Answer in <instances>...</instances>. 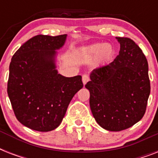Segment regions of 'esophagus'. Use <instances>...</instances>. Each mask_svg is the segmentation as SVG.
I'll list each match as a JSON object with an SVG mask.
<instances>
[{
  "label": "esophagus",
  "instance_id": "1",
  "mask_svg": "<svg viewBox=\"0 0 158 158\" xmlns=\"http://www.w3.org/2000/svg\"><path fill=\"white\" fill-rule=\"evenodd\" d=\"M89 80V77L88 74H83L82 76V81H83V84H86Z\"/></svg>",
  "mask_w": 158,
  "mask_h": 158
}]
</instances>
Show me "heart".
I'll list each match as a JSON object with an SVG mask.
<instances>
[{"mask_svg": "<svg viewBox=\"0 0 158 158\" xmlns=\"http://www.w3.org/2000/svg\"><path fill=\"white\" fill-rule=\"evenodd\" d=\"M114 55V48L110 44L96 43L90 46L84 51L83 56L87 60H93L95 57L99 62L110 60Z\"/></svg>", "mask_w": 158, "mask_h": 158, "instance_id": "obj_1", "label": "heart"}]
</instances>
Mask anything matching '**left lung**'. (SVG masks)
I'll return each mask as SVG.
<instances>
[{
	"label": "left lung",
	"mask_w": 158,
	"mask_h": 158,
	"mask_svg": "<svg viewBox=\"0 0 158 158\" xmlns=\"http://www.w3.org/2000/svg\"><path fill=\"white\" fill-rule=\"evenodd\" d=\"M120 45L111 63L94 69L85 88L95 120L109 131H121L144 115L150 94L148 64L139 47L128 38H115Z\"/></svg>",
	"instance_id": "left-lung-1"
}]
</instances>
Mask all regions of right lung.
Wrapping results in <instances>:
<instances>
[{"label":"right lung","instance_id":"obj_1","mask_svg":"<svg viewBox=\"0 0 158 158\" xmlns=\"http://www.w3.org/2000/svg\"><path fill=\"white\" fill-rule=\"evenodd\" d=\"M66 38L37 35L11 59L9 98L17 120L31 130L48 132L58 127L73 97L84 86L80 75L64 77L56 69V51Z\"/></svg>","mask_w":158,"mask_h":158}]
</instances>
